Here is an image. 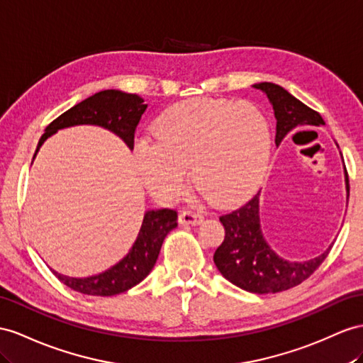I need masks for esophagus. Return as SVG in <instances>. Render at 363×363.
<instances>
[{
    "instance_id": "esophagus-1",
    "label": "esophagus",
    "mask_w": 363,
    "mask_h": 363,
    "mask_svg": "<svg viewBox=\"0 0 363 363\" xmlns=\"http://www.w3.org/2000/svg\"><path fill=\"white\" fill-rule=\"evenodd\" d=\"M202 220H203V215L201 211L184 210L179 215V222L185 225H198Z\"/></svg>"
}]
</instances>
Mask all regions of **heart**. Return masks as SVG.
<instances>
[{
    "label": "heart",
    "mask_w": 363,
    "mask_h": 363,
    "mask_svg": "<svg viewBox=\"0 0 363 363\" xmlns=\"http://www.w3.org/2000/svg\"><path fill=\"white\" fill-rule=\"evenodd\" d=\"M156 143L141 141L135 160L141 178L164 201L179 199L193 178L219 202H235L262 181L272 150V130L252 102L190 99L157 118Z\"/></svg>",
    "instance_id": "1"
}]
</instances>
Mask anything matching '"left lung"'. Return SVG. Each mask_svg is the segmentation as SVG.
Listing matches in <instances>:
<instances>
[{"label":"left lung","instance_id":"left-lung-1","mask_svg":"<svg viewBox=\"0 0 363 363\" xmlns=\"http://www.w3.org/2000/svg\"><path fill=\"white\" fill-rule=\"evenodd\" d=\"M253 87L264 90L273 104L277 121L276 144L296 127L325 124L318 111L305 106L284 87L273 82H261ZM345 176L350 196L347 169ZM219 219L225 228V239L218 247L213 261L227 281L250 293H279L297 286L318 270L331 250L305 262H290L279 257L265 242L259 225V193Z\"/></svg>","mask_w":363,"mask_h":363}]
</instances>
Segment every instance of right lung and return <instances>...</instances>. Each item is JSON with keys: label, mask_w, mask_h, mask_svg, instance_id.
Here are the masks:
<instances>
[{"label": "right lung", "mask_w": 363, "mask_h": 363, "mask_svg": "<svg viewBox=\"0 0 363 363\" xmlns=\"http://www.w3.org/2000/svg\"><path fill=\"white\" fill-rule=\"evenodd\" d=\"M147 108L144 99L132 93L119 90H102L95 95L78 102L67 111L45 127L38 148L50 135L64 127L93 124L101 125L116 133L130 147H135V132ZM36 148V150H38ZM35 157V155H33ZM178 227V213L172 208L147 211L141 230L128 255L110 270L98 276L77 279L62 276L52 270L60 281L78 291L89 296H115L124 293L138 285L152 272L160 256L165 236Z\"/></svg>", "instance_id": "add662e5"}]
</instances>
